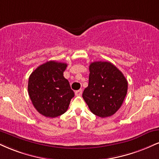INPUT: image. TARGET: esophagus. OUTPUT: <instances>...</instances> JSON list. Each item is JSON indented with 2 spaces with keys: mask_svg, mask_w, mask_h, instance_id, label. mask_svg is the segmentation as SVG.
<instances>
[{
  "mask_svg": "<svg viewBox=\"0 0 159 159\" xmlns=\"http://www.w3.org/2000/svg\"><path fill=\"white\" fill-rule=\"evenodd\" d=\"M75 94L76 96H81V94H82V90H81V89H79V90L75 91Z\"/></svg>",
  "mask_w": 159,
  "mask_h": 159,
  "instance_id": "34e87169",
  "label": "esophagus"
}]
</instances>
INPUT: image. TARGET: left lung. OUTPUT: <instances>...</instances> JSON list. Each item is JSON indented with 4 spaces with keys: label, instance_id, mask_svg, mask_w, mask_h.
Returning <instances> with one entry per match:
<instances>
[{
    "label": "left lung",
    "instance_id": "1",
    "mask_svg": "<svg viewBox=\"0 0 159 159\" xmlns=\"http://www.w3.org/2000/svg\"><path fill=\"white\" fill-rule=\"evenodd\" d=\"M88 87L84 100L93 114L101 118L112 116L121 107L128 83L123 73L112 63L95 61L89 65Z\"/></svg>",
    "mask_w": 159,
    "mask_h": 159
}]
</instances>
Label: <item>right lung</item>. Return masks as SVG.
Instances as JSON below:
<instances>
[{"label":"right lung","mask_w":159,"mask_h":159,"mask_svg":"<svg viewBox=\"0 0 159 159\" xmlns=\"http://www.w3.org/2000/svg\"><path fill=\"white\" fill-rule=\"evenodd\" d=\"M67 64L49 61L40 65L30 75L28 93L40 114L55 118L64 114L74 97L68 80L64 77Z\"/></svg>","instance_id":"add662e5"}]
</instances>
